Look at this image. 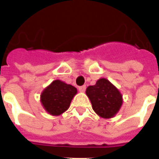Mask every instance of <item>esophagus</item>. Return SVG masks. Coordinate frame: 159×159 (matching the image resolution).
<instances>
[{
	"mask_svg": "<svg viewBox=\"0 0 159 159\" xmlns=\"http://www.w3.org/2000/svg\"><path fill=\"white\" fill-rule=\"evenodd\" d=\"M78 89H79L80 92H82V93H83L84 91L86 90V86H85V85H83V86H81V87L78 88Z\"/></svg>",
	"mask_w": 159,
	"mask_h": 159,
	"instance_id": "esophagus-1",
	"label": "esophagus"
}]
</instances>
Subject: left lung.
<instances>
[{
    "label": "left lung",
    "instance_id": "8db88e82",
    "mask_svg": "<svg viewBox=\"0 0 159 159\" xmlns=\"http://www.w3.org/2000/svg\"><path fill=\"white\" fill-rule=\"evenodd\" d=\"M86 95L90 100L93 110L104 119L114 117L123 103L121 93L106 78H100L95 85L89 86Z\"/></svg>",
    "mask_w": 159,
    "mask_h": 159
}]
</instances>
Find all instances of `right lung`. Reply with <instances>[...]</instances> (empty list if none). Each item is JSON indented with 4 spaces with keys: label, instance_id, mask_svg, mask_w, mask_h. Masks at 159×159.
<instances>
[{
    "label": "right lung",
    "instance_id": "right-lung-1",
    "mask_svg": "<svg viewBox=\"0 0 159 159\" xmlns=\"http://www.w3.org/2000/svg\"><path fill=\"white\" fill-rule=\"evenodd\" d=\"M76 88L61 80H55L42 91L40 102L45 110L53 116L60 115L68 109L76 95Z\"/></svg>",
    "mask_w": 159,
    "mask_h": 159
}]
</instances>
